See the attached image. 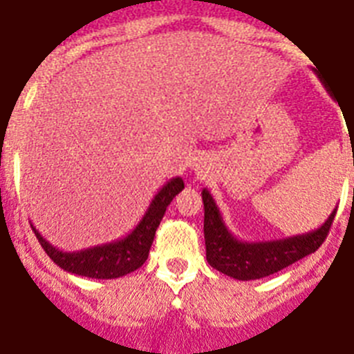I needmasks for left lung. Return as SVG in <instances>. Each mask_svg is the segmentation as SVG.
<instances>
[{
  "instance_id": "obj_1",
  "label": "left lung",
  "mask_w": 354,
  "mask_h": 354,
  "mask_svg": "<svg viewBox=\"0 0 354 354\" xmlns=\"http://www.w3.org/2000/svg\"><path fill=\"white\" fill-rule=\"evenodd\" d=\"M324 86L327 88L325 82ZM202 200H204V236L207 263L222 274L239 281L261 279L316 252L322 246V242L327 239L338 209L336 207L329 218L314 232L286 236L279 241L246 242L236 239L227 230L221 209L207 189L202 191Z\"/></svg>"
}]
</instances>
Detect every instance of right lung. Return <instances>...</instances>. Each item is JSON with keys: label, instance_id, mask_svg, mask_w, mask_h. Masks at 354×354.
I'll list each match as a JSON object with an SVG mask.
<instances>
[{"label": "right lung", "instance_id": "1", "mask_svg": "<svg viewBox=\"0 0 354 354\" xmlns=\"http://www.w3.org/2000/svg\"><path fill=\"white\" fill-rule=\"evenodd\" d=\"M183 189V180L180 176L172 178L156 193L150 202L149 209L145 211L143 218L127 236L118 241L97 244V246L77 250V252H64L55 248L49 241L40 235L32 224V232L36 239L51 257V261L69 274L91 277V279H118L130 274L149 257V250L154 241L156 230L160 226L161 218L165 215L167 205Z\"/></svg>", "mask_w": 354, "mask_h": 354}]
</instances>
